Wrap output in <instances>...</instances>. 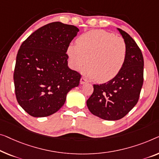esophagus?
<instances>
[{
  "instance_id": "1",
  "label": "esophagus",
  "mask_w": 159,
  "mask_h": 159,
  "mask_svg": "<svg viewBox=\"0 0 159 159\" xmlns=\"http://www.w3.org/2000/svg\"><path fill=\"white\" fill-rule=\"evenodd\" d=\"M87 82H88L87 80L85 79L84 77H82L81 79H80V84H86V83H87Z\"/></svg>"
}]
</instances>
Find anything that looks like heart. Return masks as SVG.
<instances>
[{"label": "heart", "instance_id": "heart-1", "mask_svg": "<svg viewBox=\"0 0 159 159\" xmlns=\"http://www.w3.org/2000/svg\"><path fill=\"white\" fill-rule=\"evenodd\" d=\"M77 43L68 47L67 54L75 70L81 69L89 60L90 65L84 70L88 77L105 83L124 67L127 46L122 38L103 30H92L80 35Z\"/></svg>", "mask_w": 159, "mask_h": 159}]
</instances>
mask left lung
Returning <instances> with one entry per match:
<instances>
[{"label": "left lung", "instance_id": "8db88e82", "mask_svg": "<svg viewBox=\"0 0 159 159\" xmlns=\"http://www.w3.org/2000/svg\"><path fill=\"white\" fill-rule=\"evenodd\" d=\"M126 43L127 56L119 73L102 84H94L87 106L93 115L107 120L124 117L136 106L143 83V57L136 43L120 28Z\"/></svg>", "mask_w": 159, "mask_h": 159}]
</instances>
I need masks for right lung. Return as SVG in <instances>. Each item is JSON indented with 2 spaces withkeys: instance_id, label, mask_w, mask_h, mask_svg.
<instances>
[{
  "instance_id": "1",
  "label": "right lung",
  "mask_w": 159,
  "mask_h": 159,
  "mask_svg": "<svg viewBox=\"0 0 159 159\" xmlns=\"http://www.w3.org/2000/svg\"><path fill=\"white\" fill-rule=\"evenodd\" d=\"M79 29L53 22L35 30L23 42L13 73L16 96L34 117H46L65 103L67 93L79 85L81 75L68 66V47Z\"/></svg>"
}]
</instances>
